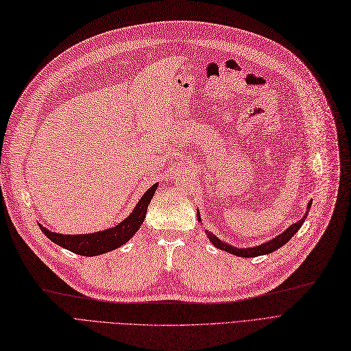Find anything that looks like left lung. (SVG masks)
Returning a JSON list of instances; mask_svg holds the SVG:
<instances>
[{"mask_svg": "<svg viewBox=\"0 0 351 351\" xmlns=\"http://www.w3.org/2000/svg\"><path fill=\"white\" fill-rule=\"evenodd\" d=\"M311 205H313V199H311V201L308 202V205H306V213H305V215L300 219V221L292 224V226H289L287 230H285L283 232H280V234L276 236L275 239H271V240H269V241H266V243H262L261 245H254V247H234V245H232V244H228V243H226V241H223V240H219V239L214 234V232H211L210 230H205V234L208 236L210 241L215 245L217 249L224 250V252H227V253H231V254L239 256V257H256V256L269 254V253H271V252H275V250L280 249L283 244H287V243L296 234L298 230H300V228L302 227V224H304V221H305V218H306V215H308V213H309ZM197 217H198V221L202 223V221H201L199 210H197Z\"/></svg>", "mask_w": 351, "mask_h": 351, "instance_id": "obj_1", "label": "left lung"}]
</instances>
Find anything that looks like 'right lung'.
I'll list each match as a JSON object with an SVG mask.
<instances>
[{"label": "right lung", "instance_id": "add662e5", "mask_svg": "<svg viewBox=\"0 0 351 351\" xmlns=\"http://www.w3.org/2000/svg\"><path fill=\"white\" fill-rule=\"evenodd\" d=\"M158 186H159V182L153 184L145 192V195L140 198L132 214H130L127 218H124L123 221L117 224L115 227L97 231V232H88V234H59V232L50 231L42 224H38V227H40L43 234L49 240L60 245V247L71 250L80 256L90 257V256L108 253L111 250L121 247L124 243H127L138 231L143 221H145L147 206Z\"/></svg>", "mask_w": 351, "mask_h": 351}]
</instances>
